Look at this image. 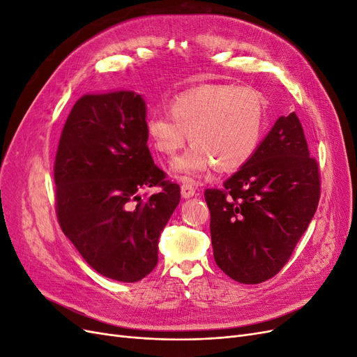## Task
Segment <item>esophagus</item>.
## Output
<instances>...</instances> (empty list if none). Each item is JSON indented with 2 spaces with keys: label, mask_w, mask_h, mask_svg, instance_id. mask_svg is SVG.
<instances>
[{
  "label": "esophagus",
  "mask_w": 357,
  "mask_h": 357,
  "mask_svg": "<svg viewBox=\"0 0 357 357\" xmlns=\"http://www.w3.org/2000/svg\"><path fill=\"white\" fill-rule=\"evenodd\" d=\"M195 195V186L192 185V181L186 180L185 183L181 185V197L183 198H190Z\"/></svg>",
  "instance_id": "obj_1"
}]
</instances>
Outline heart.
I'll return each mask as SVG.
<instances>
[{"mask_svg": "<svg viewBox=\"0 0 357 357\" xmlns=\"http://www.w3.org/2000/svg\"><path fill=\"white\" fill-rule=\"evenodd\" d=\"M169 114L150 116L146 134L167 158L177 155L189 134L193 146L174 162V169L188 180L214 165L222 172L245 165L261 144L266 123L264 96L235 84H205L181 93L169 102Z\"/></svg>", "mask_w": 357, "mask_h": 357, "instance_id": "b5f03b06", "label": "heart"}]
</instances>
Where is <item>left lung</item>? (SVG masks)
<instances>
[{"mask_svg":"<svg viewBox=\"0 0 357 357\" xmlns=\"http://www.w3.org/2000/svg\"><path fill=\"white\" fill-rule=\"evenodd\" d=\"M204 197L214 261L226 275L257 284L282 271L320 199L319 162L296 113L280 117L252 159Z\"/></svg>","mask_w":357,"mask_h":357,"instance_id":"1","label":"left lung"}]
</instances>
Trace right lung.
Listing matches in <instances>:
<instances>
[{
    "label": "right lung",
    "mask_w": 357,
    "mask_h": 357,
    "mask_svg": "<svg viewBox=\"0 0 357 357\" xmlns=\"http://www.w3.org/2000/svg\"><path fill=\"white\" fill-rule=\"evenodd\" d=\"M147 138L142 96L84 95L62 128L53 167L62 232L96 273L125 283L153 271L159 235L180 202ZM150 187L160 192L147 197Z\"/></svg>",
    "instance_id": "add662e5"
}]
</instances>
